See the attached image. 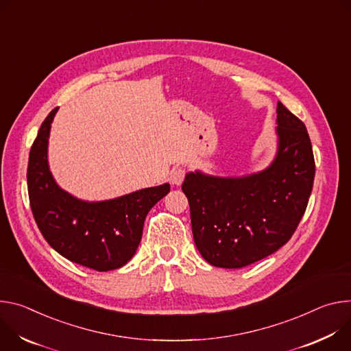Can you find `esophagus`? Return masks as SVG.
Returning <instances> with one entry per match:
<instances>
[{"mask_svg": "<svg viewBox=\"0 0 351 351\" xmlns=\"http://www.w3.org/2000/svg\"><path fill=\"white\" fill-rule=\"evenodd\" d=\"M185 174H186L185 169L177 167L176 170H173V173H171V176H170V181H171L174 185H181L182 181H184V178H185Z\"/></svg>", "mask_w": 351, "mask_h": 351, "instance_id": "esophagus-1", "label": "esophagus"}]
</instances>
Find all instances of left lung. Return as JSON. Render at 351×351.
Segmentation results:
<instances>
[{"label":"left lung","mask_w":351,"mask_h":351,"mask_svg":"<svg viewBox=\"0 0 351 351\" xmlns=\"http://www.w3.org/2000/svg\"><path fill=\"white\" fill-rule=\"evenodd\" d=\"M279 149L266 170L241 178L186 174L193 241L213 266L239 269L282 248L302 219L315 177L304 123L278 103Z\"/></svg>","instance_id":"1"}]
</instances>
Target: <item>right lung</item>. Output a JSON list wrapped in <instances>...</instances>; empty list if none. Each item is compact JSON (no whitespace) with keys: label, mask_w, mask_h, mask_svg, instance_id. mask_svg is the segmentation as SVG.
<instances>
[{"label":"right lung","mask_w":351,"mask_h":351,"mask_svg":"<svg viewBox=\"0 0 351 351\" xmlns=\"http://www.w3.org/2000/svg\"><path fill=\"white\" fill-rule=\"evenodd\" d=\"M58 107L38 130L27 165L29 202L46 241L64 258L97 271L124 266L136 252L146 215L170 192V185L145 188L128 195L84 202L54 181L47 165L50 127Z\"/></svg>","instance_id":"obj_1"}]
</instances>
